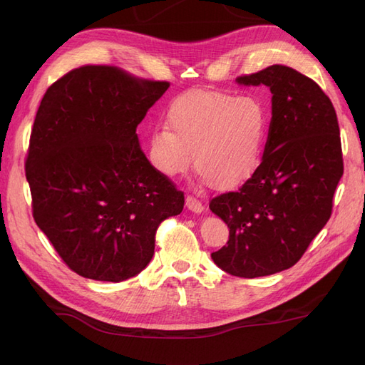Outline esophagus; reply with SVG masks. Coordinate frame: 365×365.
Wrapping results in <instances>:
<instances>
[{
	"label": "esophagus",
	"instance_id": "34e87169",
	"mask_svg": "<svg viewBox=\"0 0 365 365\" xmlns=\"http://www.w3.org/2000/svg\"><path fill=\"white\" fill-rule=\"evenodd\" d=\"M185 205H187V208H189L190 212H193V213H201L202 210H204L202 201H200V200H197V197H195V196H192V195H189V196L185 197Z\"/></svg>",
	"mask_w": 365,
	"mask_h": 365
}]
</instances>
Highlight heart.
Returning <instances> with one entry per match:
<instances>
[{"mask_svg":"<svg viewBox=\"0 0 365 365\" xmlns=\"http://www.w3.org/2000/svg\"><path fill=\"white\" fill-rule=\"evenodd\" d=\"M168 129L149 138L150 161L169 178L195 169L216 189L245 181L259 168L268 137V115L252 96L196 90L170 105Z\"/></svg>","mask_w":365,"mask_h":365,"instance_id":"b5f03b06","label":"heart"}]
</instances>
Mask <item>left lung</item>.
Segmentation results:
<instances>
[{"label": "left lung", "instance_id": "obj_1", "mask_svg": "<svg viewBox=\"0 0 365 365\" xmlns=\"http://www.w3.org/2000/svg\"><path fill=\"white\" fill-rule=\"evenodd\" d=\"M237 82L269 86L272 118L259 168L237 190L210 201L230 228L212 259L231 275L254 279L302 259L332 215L344 164L335 108L311 77L271 65Z\"/></svg>", "mask_w": 365, "mask_h": 365}]
</instances>
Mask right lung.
Masks as SVG:
<instances>
[{
  "label": "right lung",
  "mask_w": 365,
  "mask_h": 365,
  "mask_svg": "<svg viewBox=\"0 0 365 365\" xmlns=\"http://www.w3.org/2000/svg\"><path fill=\"white\" fill-rule=\"evenodd\" d=\"M169 86L83 65L42 97L26 158L33 219L82 277H134L153 256L160 224L182 212L184 193L149 163L135 134Z\"/></svg>",
  "instance_id": "right-lung-1"
}]
</instances>
